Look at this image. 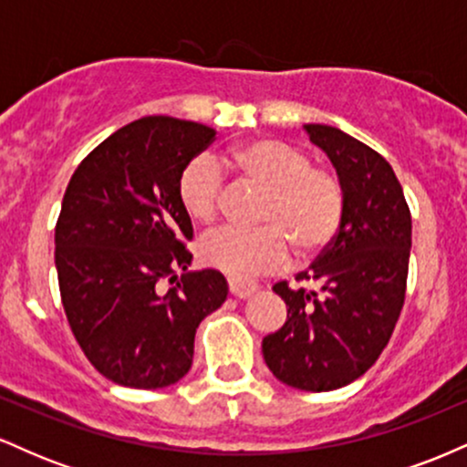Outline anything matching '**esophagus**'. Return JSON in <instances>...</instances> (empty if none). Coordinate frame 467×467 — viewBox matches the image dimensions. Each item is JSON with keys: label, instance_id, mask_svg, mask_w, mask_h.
<instances>
[{"label": "esophagus", "instance_id": "obj_1", "mask_svg": "<svg viewBox=\"0 0 467 467\" xmlns=\"http://www.w3.org/2000/svg\"><path fill=\"white\" fill-rule=\"evenodd\" d=\"M228 289H230V294H233V296L248 298L256 292V289H259V285H256V283H252V281H234V278H233V281L228 283Z\"/></svg>", "mask_w": 467, "mask_h": 467}]
</instances>
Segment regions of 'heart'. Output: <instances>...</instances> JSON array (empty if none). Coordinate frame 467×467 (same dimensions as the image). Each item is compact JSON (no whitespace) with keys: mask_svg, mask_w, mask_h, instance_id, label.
<instances>
[{"mask_svg":"<svg viewBox=\"0 0 467 467\" xmlns=\"http://www.w3.org/2000/svg\"><path fill=\"white\" fill-rule=\"evenodd\" d=\"M223 169L264 189L256 230L223 228L202 241L206 265L233 278H248L281 267L289 245L298 259L327 250L345 217V184L334 169L312 164L309 153L278 138H254L222 155ZM182 206L200 223L215 222L222 211L223 178L206 155L192 158L178 180Z\"/></svg>","mask_w":467,"mask_h":467,"instance_id":"heart-1","label":"heart"}]
</instances>
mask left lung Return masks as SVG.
I'll return each mask as SVG.
<instances>
[{"label": "left lung", "instance_id": "obj_1", "mask_svg": "<svg viewBox=\"0 0 467 467\" xmlns=\"http://www.w3.org/2000/svg\"><path fill=\"white\" fill-rule=\"evenodd\" d=\"M345 184V217L323 254L296 281L276 283L287 305L281 329L264 337V358L283 384L336 390L373 367L389 345L406 294L410 211L387 160L349 133L305 125Z\"/></svg>", "mask_w": 467, "mask_h": 467}]
</instances>
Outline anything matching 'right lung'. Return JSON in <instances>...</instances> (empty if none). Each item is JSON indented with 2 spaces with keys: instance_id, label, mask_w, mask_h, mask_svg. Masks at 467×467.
Segmentation results:
<instances>
[{
  "instance_id": "add662e5",
  "label": "right lung",
  "mask_w": 467,
  "mask_h": 467,
  "mask_svg": "<svg viewBox=\"0 0 467 467\" xmlns=\"http://www.w3.org/2000/svg\"><path fill=\"white\" fill-rule=\"evenodd\" d=\"M215 133L171 116L133 120L78 164L63 195L55 230L63 309L88 360L120 387L184 378L197 327L228 296L222 272H189L192 226L178 195L182 169ZM166 280L176 285L162 293Z\"/></svg>"
}]
</instances>
